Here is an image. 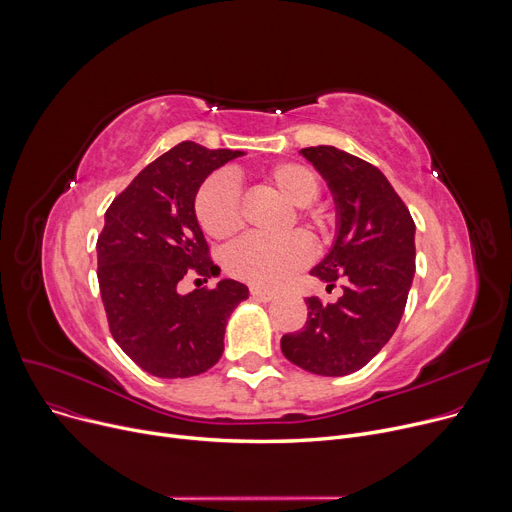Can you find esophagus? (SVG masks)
Listing matches in <instances>:
<instances>
[{"instance_id": "1", "label": "esophagus", "mask_w": 512, "mask_h": 512, "mask_svg": "<svg viewBox=\"0 0 512 512\" xmlns=\"http://www.w3.org/2000/svg\"><path fill=\"white\" fill-rule=\"evenodd\" d=\"M250 293H252V297L260 299V302H273V299L277 297V293H275V291L260 289V287H252V289H250Z\"/></svg>"}]
</instances>
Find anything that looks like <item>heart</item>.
<instances>
[{
    "label": "heart",
    "instance_id": "heart-1",
    "mask_svg": "<svg viewBox=\"0 0 512 512\" xmlns=\"http://www.w3.org/2000/svg\"><path fill=\"white\" fill-rule=\"evenodd\" d=\"M260 182L293 204L287 229L302 225L316 242L333 237L335 215L320 194L318 173L299 161H281L256 171ZM194 215L204 233L215 239H231L244 227V208L231 179L215 175L206 179L194 198ZM314 248L306 233L293 231L281 239L246 237L225 252V268L235 279L256 287H277L312 260Z\"/></svg>",
    "mask_w": 512,
    "mask_h": 512
}]
</instances>
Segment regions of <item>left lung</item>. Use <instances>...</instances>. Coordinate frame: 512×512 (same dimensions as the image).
Masks as SVG:
<instances>
[{"label": "left lung", "mask_w": 512, "mask_h": 512, "mask_svg": "<svg viewBox=\"0 0 512 512\" xmlns=\"http://www.w3.org/2000/svg\"><path fill=\"white\" fill-rule=\"evenodd\" d=\"M302 155L339 208L337 242L310 275L326 291H343L333 304L308 297V320L283 335L281 351L312 374L345 376L364 368L401 322L415 273V223L376 165L335 146H308Z\"/></svg>", "instance_id": "obj_1"}]
</instances>
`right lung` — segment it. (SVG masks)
<instances>
[{
  "label": "right lung",
  "instance_id": "right-lung-1",
  "mask_svg": "<svg viewBox=\"0 0 512 512\" xmlns=\"http://www.w3.org/2000/svg\"><path fill=\"white\" fill-rule=\"evenodd\" d=\"M239 150L179 142L113 198L97 239V277L111 337L144 372L188 378L213 368L225 324L248 287L231 279L182 295L186 275L210 279L217 264L194 215L204 179Z\"/></svg>",
  "mask_w": 512,
  "mask_h": 512
}]
</instances>
